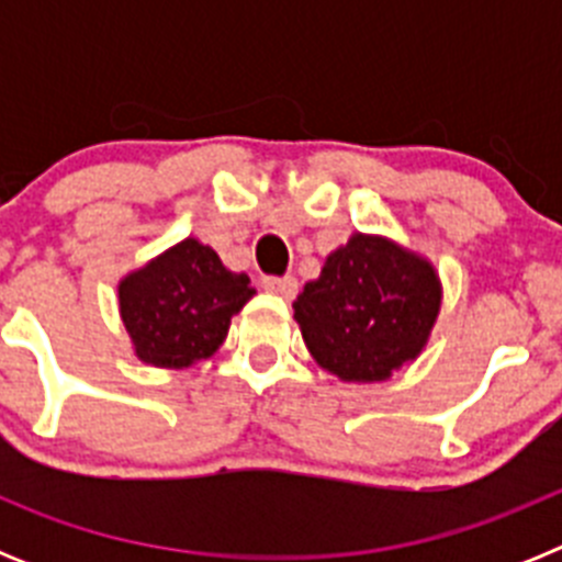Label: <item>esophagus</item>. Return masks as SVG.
Here are the masks:
<instances>
[{
    "mask_svg": "<svg viewBox=\"0 0 562 562\" xmlns=\"http://www.w3.org/2000/svg\"><path fill=\"white\" fill-rule=\"evenodd\" d=\"M265 284L267 292H276V295L286 297V301H292V297L297 295V281L292 276H284V278H265L261 281Z\"/></svg>",
    "mask_w": 562,
    "mask_h": 562,
    "instance_id": "esophagus-1",
    "label": "esophagus"
}]
</instances>
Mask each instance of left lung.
<instances>
[{
  "label": "left lung",
  "mask_w": 562,
  "mask_h": 562,
  "mask_svg": "<svg viewBox=\"0 0 562 562\" xmlns=\"http://www.w3.org/2000/svg\"><path fill=\"white\" fill-rule=\"evenodd\" d=\"M306 349L342 382H385L425 351L441 312L434 261L380 233H351L292 304Z\"/></svg>",
  "instance_id": "left-lung-1"
}]
</instances>
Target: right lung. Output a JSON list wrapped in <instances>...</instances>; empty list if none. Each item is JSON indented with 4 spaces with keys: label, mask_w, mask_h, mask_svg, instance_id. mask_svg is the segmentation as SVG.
<instances>
[{
    "label": "right lung",
    "mask_w": 562,
    "mask_h": 562,
    "mask_svg": "<svg viewBox=\"0 0 562 562\" xmlns=\"http://www.w3.org/2000/svg\"><path fill=\"white\" fill-rule=\"evenodd\" d=\"M252 295L247 272L227 270L213 247L188 236L121 278L117 310L137 360L191 369L220 349Z\"/></svg>",
    "instance_id": "add662e5"
}]
</instances>
